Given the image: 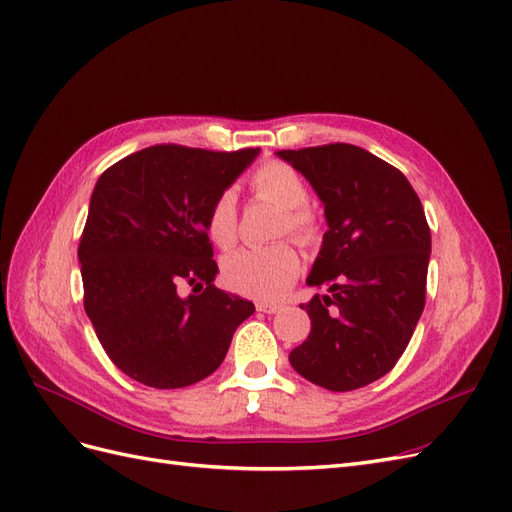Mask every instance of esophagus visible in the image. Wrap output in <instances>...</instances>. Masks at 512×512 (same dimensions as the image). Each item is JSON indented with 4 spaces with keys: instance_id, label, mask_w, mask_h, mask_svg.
Here are the masks:
<instances>
[{
    "instance_id": "1",
    "label": "esophagus",
    "mask_w": 512,
    "mask_h": 512,
    "mask_svg": "<svg viewBox=\"0 0 512 512\" xmlns=\"http://www.w3.org/2000/svg\"><path fill=\"white\" fill-rule=\"evenodd\" d=\"M256 309L258 312H262V314H277L282 309V305H271V303H258L256 305Z\"/></svg>"
}]
</instances>
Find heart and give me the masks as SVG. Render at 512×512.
Returning a JSON list of instances; mask_svg holds the SVG:
<instances>
[{"instance_id":"obj_1","label":"heart","mask_w":512,"mask_h":512,"mask_svg":"<svg viewBox=\"0 0 512 512\" xmlns=\"http://www.w3.org/2000/svg\"><path fill=\"white\" fill-rule=\"evenodd\" d=\"M250 190L258 200H267L282 209L280 235L288 232L303 245H312L318 239V218L307 207V183L292 166L277 160L262 164L250 179ZM207 232L220 250H230L237 243L239 218L232 192L220 194L213 203ZM299 271L301 256L290 241L269 247H243L222 262L226 286L260 301H280L297 280Z\"/></svg>"}]
</instances>
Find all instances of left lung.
<instances>
[{
	"label": "left lung",
	"instance_id": "1",
	"mask_svg": "<svg viewBox=\"0 0 512 512\" xmlns=\"http://www.w3.org/2000/svg\"><path fill=\"white\" fill-rule=\"evenodd\" d=\"M277 156L312 183L329 224L307 284L331 297L301 305L312 331L290 365L322 389H361L395 367L423 314L431 232L421 198L401 170L348 143Z\"/></svg>",
	"mask_w": 512,
	"mask_h": 512
}]
</instances>
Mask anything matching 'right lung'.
<instances>
[{
    "instance_id": "obj_1",
    "label": "right lung",
    "mask_w": 512,
    "mask_h": 512,
    "mask_svg": "<svg viewBox=\"0 0 512 512\" xmlns=\"http://www.w3.org/2000/svg\"><path fill=\"white\" fill-rule=\"evenodd\" d=\"M258 151L153 145L100 175L79 245L83 303L108 359L132 380L200 382L254 314L252 301L213 286L207 220Z\"/></svg>"
}]
</instances>
